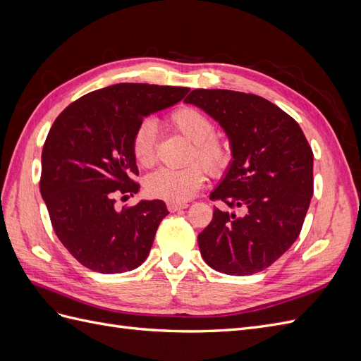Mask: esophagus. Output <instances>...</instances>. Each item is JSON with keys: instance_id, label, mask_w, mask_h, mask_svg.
Masks as SVG:
<instances>
[{"instance_id": "obj_1", "label": "esophagus", "mask_w": 361, "mask_h": 361, "mask_svg": "<svg viewBox=\"0 0 361 361\" xmlns=\"http://www.w3.org/2000/svg\"><path fill=\"white\" fill-rule=\"evenodd\" d=\"M167 207H169L171 212H176V211H180V209H185V207H188V204L187 203H173V202H169Z\"/></svg>"}]
</instances>
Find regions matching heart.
<instances>
[{
    "mask_svg": "<svg viewBox=\"0 0 361 361\" xmlns=\"http://www.w3.org/2000/svg\"><path fill=\"white\" fill-rule=\"evenodd\" d=\"M169 123L182 137L192 143L188 161L191 164L180 170L162 169L152 173L146 180L147 192L154 197L173 203H185L192 199L206 182L205 167L211 174L223 173L232 161V150L226 140L214 135L215 126L204 113L191 106H182L169 116ZM133 154L141 167H152L155 155V125L146 120L141 123L133 140Z\"/></svg>",
    "mask_w": 361,
    "mask_h": 361,
    "instance_id": "obj_1",
    "label": "heart"
}]
</instances>
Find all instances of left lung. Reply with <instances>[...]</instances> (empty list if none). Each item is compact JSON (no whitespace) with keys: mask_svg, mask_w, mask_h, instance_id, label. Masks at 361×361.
Returning <instances> with one entry per match:
<instances>
[{"mask_svg":"<svg viewBox=\"0 0 361 361\" xmlns=\"http://www.w3.org/2000/svg\"><path fill=\"white\" fill-rule=\"evenodd\" d=\"M185 102L209 114L231 141L232 162L211 192L215 207L199 235L202 257L228 276L264 271L297 241L313 195V152L300 125L264 97L192 90Z\"/></svg>","mask_w":361,"mask_h":361,"instance_id":"8db88e82","label":"left lung"}]
</instances>
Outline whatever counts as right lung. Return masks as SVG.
Returning a JSON list of instances; mask_svg holds the SVG:
<instances>
[{
  "instance_id": "1",
  "label": "right lung",
  "mask_w": 361,
  "mask_h": 361,
  "mask_svg": "<svg viewBox=\"0 0 361 361\" xmlns=\"http://www.w3.org/2000/svg\"><path fill=\"white\" fill-rule=\"evenodd\" d=\"M188 87L122 82L72 102L51 126L42 150L40 194L61 244L102 274L140 267L169 214L162 200L116 207L140 185L133 140L149 114L183 99Z\"/></svg>"
}]
</instances>
